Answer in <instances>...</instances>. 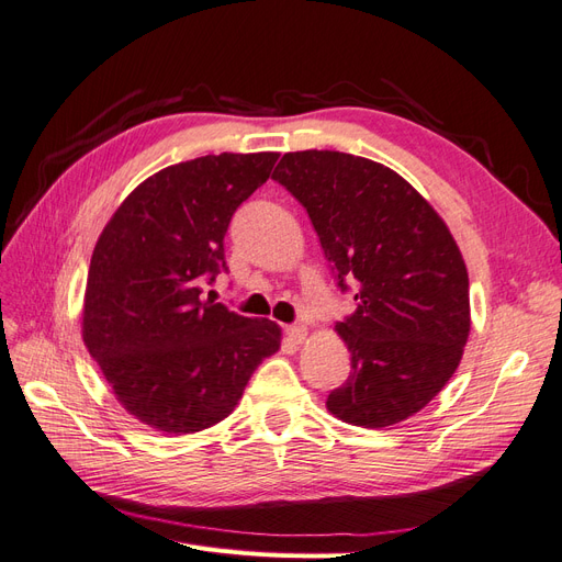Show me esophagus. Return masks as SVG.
Returning <instances> with one entry per match:
<instances>
[{"label": "esophagus", "mask_w": 562, "mask_h": 562, "mask_svg": "<svg viewBox=\"0 0 562 562\" xmlns=\"http://www.w3.org/2000/svg\"><path fill=\"white\" fill-rule=\"evenodd\" d=\"M285 335L291 337L293 342H297V345H300V342H304V337H307V328H304L302 323H293V326H288V328H285Z\"/></svg>", "instance_id": "1"}]
</instances>
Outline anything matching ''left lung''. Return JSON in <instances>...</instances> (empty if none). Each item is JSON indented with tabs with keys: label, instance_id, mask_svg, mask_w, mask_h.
<instances>
[{
	"label": "left lung",
	"instance_id": "8db88e82",
	"mask_svg": "<svg viewBox=\"0 0 562 562\" xmlns=\"http://www.w3.org/2000/svg\"><path fill=\"white\" fill-rule=\"evenodd\" d=\"M274 178L307 211L356 312L337 321L351 372L328 411L380 429L422 411L469 337V274L443 220L391 168L330 149L288 151Z\"/></svg>",
	"mask_w": 562,
	"mask_h": 562
}]
</instances>
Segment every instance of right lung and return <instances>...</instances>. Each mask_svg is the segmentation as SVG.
Listing matches in <instances>:
<instances>
[{
  "label": "right lung",
  "mask_w": 562,
  "mask_h": 562,
  "mask_svg": "<svg viewBox=\"0 0 562 562\" xmlns=\"http://www.w3.org/2000/svg\"><path fill=\"white\" fill-rule=\"evenodd\" d=\"M277 151L209 155L147 178L95 244L83 342L131 415L166 434L225 419L281 342L269 318H248L203 283L227 271L232 215L262 187Z\"/></svg>",
  "instance_id": "obj_1"
}]
</instances>
